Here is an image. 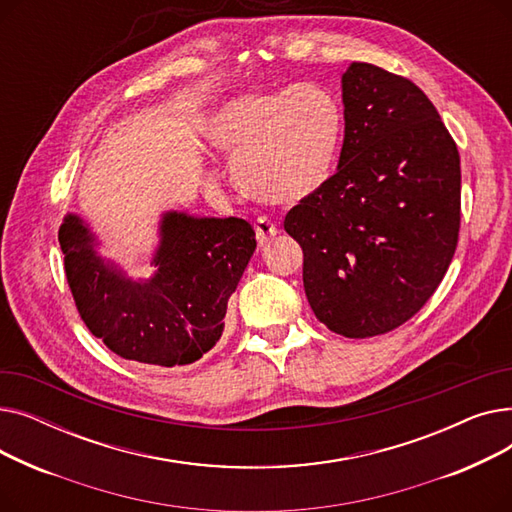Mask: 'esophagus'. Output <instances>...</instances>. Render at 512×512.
<instances>
[{
    "instance_id": "34e87169",
    "label": "esophagus",
    "mask_w": 512,
    "mask_h": 512,
    "mask_svg": "<svg viewBox=\"0 0 512 512\" xmlns=\"http://www.w3.org/2000/svg\"><path fill=\"white\" fill-rule=\"evenodd\" d=\"M276 234H278V228L270 220H259L255 224V236H257L259 247L270 245V242L276 238Z\"/></svg>"
}]
</instances>
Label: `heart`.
<instances>
[{"mask_svg": "<svg viewBox=\"0 0 512 512\" xmlns=\"http://www.w3.org/2000/svg\"><path fill=\"white\" fill-rule=\"evenodd\" d=\"M211 147L228 155L242 195L267 205H297L330 182L340 141L338 101L313 85L238 95L205 126Z\"/></svg>", "mask_w": 512, "mask_h": 512, "instance_id": "obj_1", "label": "heart"}]
</instances>
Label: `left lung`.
Listing matches in <instances>:
<instances>
[{
	"instance_id": "8db88e82",
	"label": "left lung",
	"mask_w": 512,
	"mask_h": 512,
	"mask_svg": "<svg viewBox=\"0 0 512 512\" xmlns=\"http://www.w3.org/2000/svg\"><path fill=\"white\" fill-rule=\"evenodd\" d=\"M338 170L294 205L315 317L346 338L386 334L440 286L461 228V157L434 103L409 78L353 62L342 74Z\"/></svg>"
}]
</instances>
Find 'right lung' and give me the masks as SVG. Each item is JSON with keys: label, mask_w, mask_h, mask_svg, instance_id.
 <instances>
[{"label": "right lung", "mask_w": 512, "mask_h": 512, "mask_svg": "<svg viewBox=\"0 0 512 512\" xmlns=\"http://www.w3.org/2000/svg\"><path fill=\"white\" fill-rule=\"evenodd\" d=\"M58 238L91 334L122 359L159 367L195 363L220 340L228 299L257 247L247 220L166 211L155 272L134 280L99 253V238L80 215H66Z\"/></svg>", "instance_id": "1"}]
</instances>
